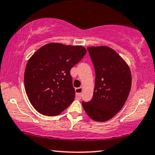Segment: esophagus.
Segmentation results:
<instances>
[{"instance_id":"34e87169","label":"esophagus","mask_w":155,"mask_h":155,"mask_svg":"<svg viewBox=\"0 0 155 155\" xmlns=\"http://www.w3.org/2000/svg\"><path fill=\"white\" fill-rule=\"evenodd\" d=\"M83 91V88L79 87V88H76L75 91H76V97L79 98V99H81V92Z\"/></svg>"}]
</instances>
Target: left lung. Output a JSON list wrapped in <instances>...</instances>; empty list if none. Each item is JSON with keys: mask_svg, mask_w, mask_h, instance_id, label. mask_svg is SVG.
<instances>
[{"mask_svg": "<svg viewBox=\"0 0 155 155\" xmlns=\"http://www.w3.org/2000/svg\"><path fill=\"white\" fill-rule=\"evenodd\" d=\"M94 66L96 79L93 97L82 101L87 114L96 121H106L121 110L132 86V74L125 61L108 46L87 48Z\"/></svg>", "mask_w": 155, "mask_h": 155, "instance_id": "1", "label": "left lung"}]
</instances>
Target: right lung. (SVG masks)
Masks as SVG:
<instances>
[{
	"instance_id": "right-lung-1",
	"label": "right lung",
	"mask_w": 155,
	"mask_h": 155,
	"mask_svg": "<svg viewBox=\"0 0 155 155\" xmlns=\"http://www.w3.org/2000/svg\"><path fill=\"white\" fill-rule=\"evenodd\" d=\"M86 54L82 46L50 43L32 55L25 66L24 86L37 111L56 116L73 102L75 90L70 70Z\"/></svg>"
}]
</instances>
